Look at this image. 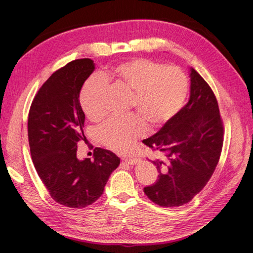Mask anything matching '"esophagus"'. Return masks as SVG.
I'll use <instances>...</instances> for the list:
<instances>
[{"label":"esophagus","mask_w":253,"mask_h":253,"mask_svg":"<svg viewBox=\"0 0 253 253\" xmlns=\"http://www.w3.org/2000/svg\"><path fill=\"white\" fill-rule=\"evenodd\" d=\"M122 162L127 164V165L134 166V165H137L139 163V159L138 158H124V159H122Z\"/></svg>","instance_id":"esophagus-1"}]
</instances>
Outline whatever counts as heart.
<instances>
[{
  "instance_id": "b5f03b06",
  "label": "heart",
  "mask_w": 253,
  "mask_h": 253,
  "mask_svg": "<svg viewBox=\"0 0 253 253\" xmlns=\"http://www.w3.org/2000/svg\"><path fill=\"white\" fill-rule=\"evenodd\" d=\"M108 80L131 95L129 110L135 115L112 118L98 128V138L109 149L126 153L147 133V126L157 129L179 112L188 93V78L180 68L165 66L155 61L135 58L101 75L86 80L80 94L83 111L91 120H100L106 113L104 96Z\"/></svg>"
}]
</instances>
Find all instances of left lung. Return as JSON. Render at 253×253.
Returning a JSON list of instances; mask_svg holds the SVG:
<instances>
[{
  "mask_svg": "<svg viewBox=\"0 0 253 253\" xmlns=\"http://www.w3.org/2000/svg\"><path fill=\"white\" fill-rule=\"evenodd\" d=\"M187 104L157 133L142 142L162 153L152 160L159 173L143 192L162 207L189 203L209 181L223 148L224 127L212 89L190 67Z\"/></svg>",
  "mask_w": 253,
  "mask_h": 253,
  "instance_id": "1",
  "label": "left lung"
}]
</instances>
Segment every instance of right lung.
<instances>
[{
  "label": "right lung",
  "instance_id": "right-lung-1",
  "mask_svg": "<svg viewBox=\"0 0 253 253\" xmlns=\"http://www.w3.org/2000/svg\"><path fill=\"white\" fill-rule=\"evenodd\" d=\"M95 71L91 59H78L53 73L38 91L28 115V141L38 175L53 201L84 208L103 193L120 158L97 148L94 160L77 157L78 141L85 139L79 96Z\"/></svg>",
  "mask_w": 253,
  "mask_h": 253
}]
</instances>
